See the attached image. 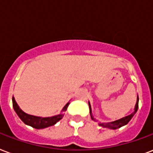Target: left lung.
<instances>
[{
    "label": "left lung",
    "instance_id": "1",
    "mask_svg": "<svg viewBox=\"0 0 153 153\" xmlns=\"http://www.w3.org/2000/svg\"><path fill=\"white\" fill-rule=\"evenodd\" d=\"M138 101H139V97L137 96V104H136V106H135V111L132 112V114L128 115L127 117H123L121 119L118 120H115L113 122H109V123H100V125L102 126L104 128H112V129H117V128H119L124 126V125H127L128 123L130 121V120L132 119V117L134 116L135 113L137 112V109H138ZM88 105H89V110H90V114H91V117L92 119H93V117H92V111H91V106H90V104L88 103Z\"/></svg>",
    "mask_w": 153,
    "mask_h": 153
}]
</instances>
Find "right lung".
Wrapping results in <instances>:
<instances>
[{"mask_svg":"<svg viewBox=\"0 0 153 153\" xmlns=\"http://www.w3.org/2000/svg\"><path fill=\"white\" fill-rule=\"evenodd\" d=\"M69 103L64 107L62 111H66L67 108H68ZM13 106L15 110V112L17 114L20 119L25 124V125H30L31 127L40 129V128H45L49 127L52 125H54L57 121H59L62 117H63V113L59 114L57 116H54L52 117H35V116H32V115H28L25 112H24L22 110L19 108L18 105L16 104V100L13 97Z\"/></svg>","mask_w":153,"mask_h":153,"instance_id":"1","label":"right lung"}]
</instances>
